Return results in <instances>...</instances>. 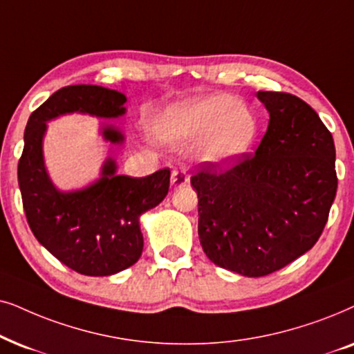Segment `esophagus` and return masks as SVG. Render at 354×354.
Returning a JSON list of instances; mask_svg holds the SVG:
<instances>
[{
    "instance_id": "34e87169",
    "label": "esophagus",
    "mask_w": 354,
    "mask_h": 354,
    "mask_svg": "<svg viewBox=\"0 0 354 354\" xmlns=\"http://www.w3.org/2000/svg\"><path fill=\"white\" fill-rule=\"evenodd\" d=\"M187 181H189V174H187L186 167H180V168L173 169V171H171V185L174 187L185 186Z\"/></svg>"
}]
</instances>
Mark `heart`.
Instances as JSON below:
<instances>
[{"mask_svg": "<svg viewBox=\"0 0 354 354\" xmlns=\"http://www.w3.org/2000/svg\"><path fill=\"white\" fill-rule=\"evenodd\" d=\"M160 133L173 142H189L201 136L202 153L212 162L236 158L254 144L257 120L230 95H205L176 103L158 121Z\"/></svg>", "mask_w": 354, "mask_h": 354, "instance_id": "heart-1", "label": "heart"}]
</instances>
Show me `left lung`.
Instances as JSON below:
<instances>
[{"instance_id":"obj_1","label":"left lung","mask_w":354,"mask_h":354,"mask_svg":"<svg viewBox=\"0 0 354 354\" xmlns=\"http://www.w3.org/2000/svg\"><path fill=\"white\" fill-rule=\"evenodd\" d=\"M270 113L254 153L191 176L199 239L215 266L263 277L317 243L337 194L335 144L317 113L286 92H257Z\"/></svg>"}]
</instances>
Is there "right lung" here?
<instances>
[{
  "instance_id": "add662e5",
  "label": "right lung",
  "mask_w": 354,
  "mask_h": 354,
  "mask_svg": "<svg viewBox=\"0 0 354 354\" xmlns=\"http://www.w3.org/2000/svg\"><path fill=\"white\" fill-rule=\"evenodd\" d=\"M124 102L122 93L105 87H63L32 113L24 133L17 180L27 223L41 246L82 275H113L139 261L144 248L139 216L165 199L171 173L163 168L145 178L122 176L108 160L95 185L56 191L41 157L45 121L73 111L116 118L124 113ZM103 136L113 144L122 140L111 126Z\"/></svg>"
}]
</instances>
